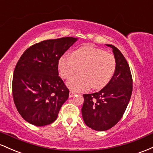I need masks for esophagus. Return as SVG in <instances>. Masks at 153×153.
I'll list each match as a JSON object with an SVG mask.
<instances>
[{
    "label": "esophagus",
    "mask_w": 153,
    "mask_h": 153,
    "mask_svg": "<svg viewBox=\"0 0 153 153\" xmlns=\"http://www.w3.org/2000/svg\"><path fill=\"white\" fill-rule=\"evenodd\" d=\"M75 95H76V92H73V91H70V92H69V97H74V96Z\"/></svg>",
    "instance_id": "1"
}]
</instances>
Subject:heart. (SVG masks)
<instances>
[{"mask_svg": "<svg viewBox=\"0 0 153 153\" xmlns=\"http://www.w3.org/2000/svg\"><path fill=\"white\" fill-rule=\"evenodd\" d=\"M60 75L68 79L79 69L81 74L71 77L67 86L72 90L86 91L91 87L95 90L106 86L114 76L116 61L113 54L92 45L76 50L71 56L64 55L58 61Z\"/></svg>", "mask_w": 153, "mask_h": 153, "instance_id": "heart-1", "label": "heart"}]
</instances>
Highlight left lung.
<instances>
[{
  "label": "left lung",
  "instance_id": "left-lung-1",
  "mask_svg": "<svg viewBox=\"0 0 153 153\" xmlns=\"http://www.w3.org/2000/svg\"><path fill=\"white\" fill-rule=\"evenodd\" d=\"M116 61L114 76L104 88L97 92L83 95L82 108L83 120L87 126L96 131L112 128L122 118L132 93V76L129 66L121 51L113 45Z\"/></svg>",
  "mask_w": 153,
  "mask_h": 153
}]
</instances>
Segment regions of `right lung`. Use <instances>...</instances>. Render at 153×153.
I'll list each match as a JSON object with an SVG mask.
<instances>
[{"instance_id":"right-lung-1","label":"right lung","mask_w":153,"mask_h":153,"mask_svg":"<svg viewBox=\"0 0 153 153\" xmlns=\"http://www.w3.org/2000/svg\"><path fill=\"white\" fill-rule=\"evenodd\" d=\"M76 40L66 37L42 41L26 50L17 62L13 98L18 112L28 123L43 126L57 118L69 95L58 76V61Z\"/></svg>"}]
</instances>
